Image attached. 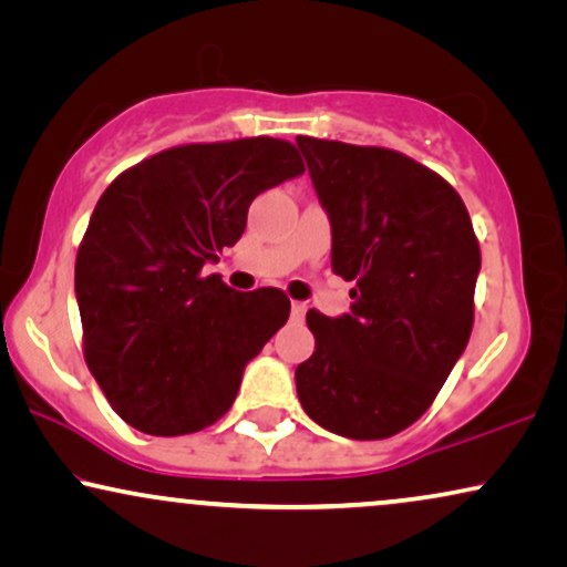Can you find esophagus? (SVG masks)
Wrapping results in <instances>:
<instances>
[{
  "label": "esophagus",
  "mask_w": 567,
  "mask_h": 567,
  "mask_svg": "<svg viewBox=\"0 0 567 567\" xmlns=\"http://www.w3.org/2000/svg\"><path fill=\"white\" fill-rule=\"evenodd\" d=\"M306 303H300V300H292V306H290V311H292V319L296 321H303V316H306Z\"/></svg>",
  "instance_id": "esophagus-1"
}]
</instances>
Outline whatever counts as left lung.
Masks as SVG:
<instances>
[{
    "mask_svg": "<svg viewBox=\"0 0 567 567\" xmlns=\"http://www.w3.org/2000/svg\"><path fill=\"white\" fill-rule=\"evenodd\" d=\"M331 225V269L354 282L350 313L308 311L316 350L296 368L313 422L354 441L422 417L474 321L480 244L462 196L386 147L298 137Z\"/></svg>",
    "mask_w": 567,
    "mask_h": 567,
    "instance_id": "8db88e82",
    "label": "left lung"
}]
</instances>
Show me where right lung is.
Here are the masks:
<instances>
[{"label":"right lung","mask_w":567,"mask_h":567,"mask_svg":"<svg viewBox=\"0 0 567 567\" xmlns=\"http://www.w3.org/2000/svg\"><path fill=\"white\" fill-rule=\"evenodd\" d=\"M300 173L285 140L184 145L124 171L97 199L74 296L90 373L132 427L184 435L230 410L290 300L277 288L238 292L202 269L238 244L256 196Z\"/></svg>","instance_id":"1"}]
</instances>
